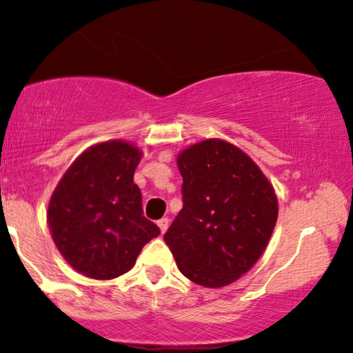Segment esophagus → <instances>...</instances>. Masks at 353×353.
Segmentation results:
<instances>
[{
  "mask_svg": "<svg viewBox=\"0 0 353 353\" xmlns=\"http://www.w3.org/2000/svg\"><path fill=\"white\" fill-rule=\"evenodd\" d=\"M158 227H159L161 233H165V230H168V227H169V219L163 217L161 220H158Z\"/></svg>",
  "mask_w": 353,
  "mask_h": 353,
  "instance_id": "1",
  "label": "esophagus"
}]
</instances>
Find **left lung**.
I'll return each mask as SVG.
<instances>
[{"label": "left lung", "instance_id": "8db88e82", "mask_svg": "<svg viewBox=\"0 0 353 353\" xmlns=\"http://www.w3.org/2000/svg\"><path fill=\"white\" fill-rule=\"evenodd\" d=\"M184 207L164 241L177 268L205 288L235 283L260 260L278 220L273 184L225 139H203L177 154Z\"/></svg>", "mask_w": 353, "mask_h": 353}]
</instances>
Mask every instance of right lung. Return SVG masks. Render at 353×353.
Returning <instances> with one entry per match:
<instances>
[{
    "mask_svg": "<svg viewBox=\"0 0 353 353\" xmlns=\"http://www.w3.org/2000/svg\"><path fill=\"white\" fill-rule=\"evenodd\" d=\"M143 151L123 139L97 143L69 165L50 195L48 223L57 250L77 273L113 279L128 273L159 228L143 217L133 182Z\"/></svg>",
    "mask_w": 353,
    "mask_h": 353,
    "instance_id": "obj_1",
    "label": "right lung"
}]
</instances>
